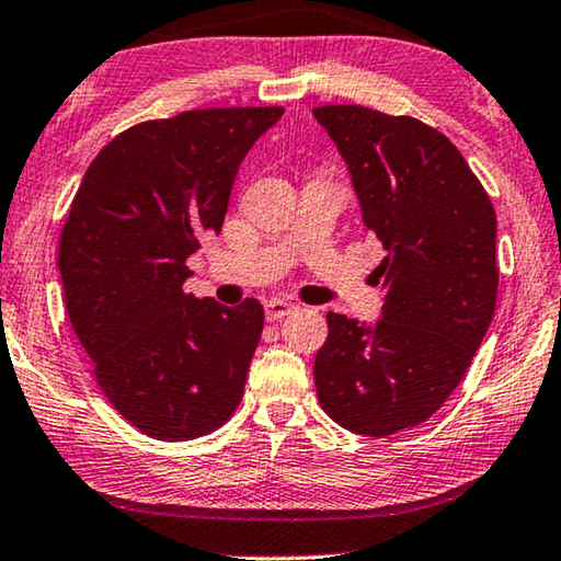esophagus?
Wrapping results in <instances>:
<instances>
[{
  "mask_svg": "<svg viewBox=\"0 0 561 561\" xmlns=\"http://www.w3.org/2000/svg\"><path fill=\"white\" fill-rule=\"evenodd\" d=\"M264 309H266V320L270 322H277V320H284V317L287 314H291L297 309V305L295 302H287V299H270V302L264 305Z\"/></svg>",
  "mask_w": 561,
  "mask_h": 561,
  "instance_id": "obj_1",
  "label": "esophagus"
}]
</instances>
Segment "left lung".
<instances>
[{
  "label": "left lung",
  "instance_id": "left-lung-1",
  "mask_svg": "<svg viewBox=\"0 0 561 561\" xmlns=\"http://www.w3.org/2000/svg\"><path fill=\"white\" fill-rule=\"evenodd\" d=\"M350 165L363 221L386 249L382 317L365 328L328 312L314 360L322 411L386 438L446 403L496 309V211L440 130L365 105L314 107Z\"/></svg>",
  "mask_w": 561,
  "mask_h": 561
}]
</instances>
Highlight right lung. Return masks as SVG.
Listing matches in <instances>:
<instances>
[{
    "mask_svg": "<svg viewBox=\"0 0 561 561\" xmlns=\"http://www.w3.org/2000/svg\"><path fill=\"white\" fill-rule=\"evenodd\" d=\"M284 107H204L123 130L90 163L60 231L67 317L100 390L158 440H194L237 411L264 307L183 289L219 233L231 183Z\"/></svg>",
    "mask_w": 561,
    "mask_h": 561,
    "instance_id": "obj_1",
    "label": "right lung"
}]
</instances>
